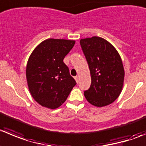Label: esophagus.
<instances>
[{
  "instance_id": "obj_1",
  "label": "esophagus",
  "mask_w": 146,
  "mask_h": 146,
  "mask_svg": "<svg viewBox=\"0 0 146 146\" xmlns=\"http://www.w3.org/2000/svg\"><path fill=\"white\" fill-rule=\"evenodd\" d=\"M74 79H75L76 82L78 83L79 82V77H78V76H76V77H74Z\"/></svg>"
}]
</instances>
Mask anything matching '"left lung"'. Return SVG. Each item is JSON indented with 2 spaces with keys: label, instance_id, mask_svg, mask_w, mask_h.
Here are the masks:
<instances>
[{
  "label": "left lung",
  "instance_id": "8db88e82",
  "mask_svg": "<svg viewBox=\"0 0 146 146\" xmlns=\"http://www.w3.org/2000/svg\"><path fill=\"white\" fill-rule=\"evenodd\" d=\"M91 74V85L84 92L87 100L96 107L112 103L120 95L125 71L115 48L98 36L80 40Z\"/></svg>",
  "mask_w": 146,
  "mask_h": 146
}]
</instances>
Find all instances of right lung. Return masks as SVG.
<instances>
[{
	"instance_id": "right-lung-1",
	"label": "right lung",
	"mask_w": 146,
	"mask_h": 146,
	"mask_svg": "<svg viewBox=\"0 0 146 146\" xmlns=\"http://www.w3.org/2000/svg\"><path fill=\"white\" fill-rule=\"evenodd\" d=\"M74 44V40L48 38L31 54L26 66V80L31 95L41 106L59 108L77 84L63 62Z\"/></svg>"
}]
</instances>
